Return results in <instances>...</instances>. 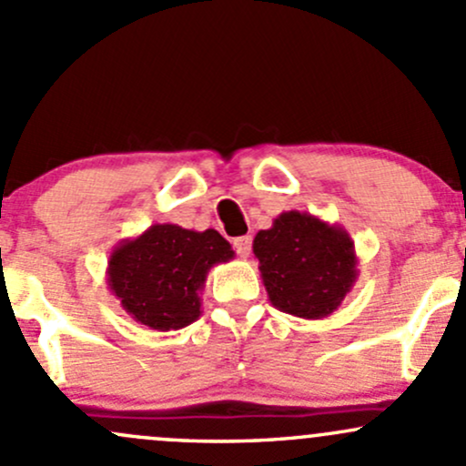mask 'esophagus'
I'll return each mask as SVG.
<instances>
[{"label":"esophagus","instance_id":"esophagus-1","mask_svg":"<svg viewBox=\"0 0 466 466\" xmlns=\"http://www.w3.org/2000/svg\"><path fill=\"white\" fill-rule=\"evenodd\" d=\"M234 249L241 258L249 257V249H252V237H238L234 238Z\"/></svg>","mask_w":466,"mask_h":466}]
</instances>
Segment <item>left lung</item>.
<instances>
[{"instance_id": "left-lung-1", "label": "left lung", "mask_w": 466, "mask_h": 466, "mask_svg": "<svg viewBox=\"0 0 466 466\" xmlns=\"http://www.w3.org/2000/svg\"><path fill=\"white\" fill-rule=\"evenodd\" d=\"M254 257L269 303L299 319H327L358 279L354 241L340 225L309 212L279 214L254 237Z\"/></svg>"}]
</instances>
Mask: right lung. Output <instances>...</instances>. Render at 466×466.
Listing matches in <instances>:
<instances>
[{
    "label": "right lung",
    "instance_id": "obj_1",
    "mask_svg": "<svg viewBox=\"0 0 466 466\" xmlns=\"http://www.w3.org/2000/svg\"><path fill=\"white\" fill-rule=\"evenodd\" d=\"M234 258L217 229H186L155 223L124 238L108 260V288L126 314L157 331L183 329L201 316L208 272Z\"/></svg>",
    "mask_w": 466,
    "mask_h": 466
}]
</instances>
